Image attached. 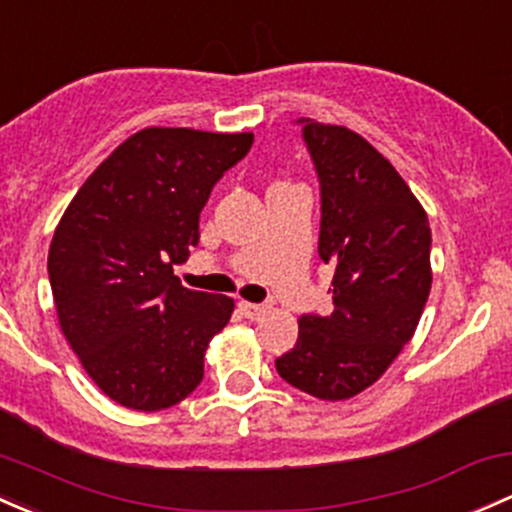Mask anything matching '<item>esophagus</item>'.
Wrapping results in <instances>:
<instances>
[{"label": "esophagus", "instance_id": "34e87169", "mask_svg": "<svg viewBox=\"0 0 512 512\" xmlns=\"http://www.w3.org/2000/svg\"><path fill=\"white\" fill-rule=\"evenodd\" d=\"M238 309H240V314L245 316V319L257 321V319H262L267 311H270V306H267V304H252V301H240Z\"/></svg>", "mask_w": 512, "mask_h": 512}]
</instances>
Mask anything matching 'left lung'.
Returning <instances> with one entry per match:
<instances>
[{
  "label": "left lung",
  "instance_id": "8db88e82",
  "mask_svg": "<svg viewBox=\"0 0 512 512\" xmlns=\"http://www.w3.org/2000/svg\"><path fill=\"white\" fill-rule=\"evenodd\" d=\"M321 186L319 257L333 311L304 314L277 373L319 400H348L390 368L432 289V230L395 166L348 127L299 120Z\"/></svg>",
  "mask_w": 512,
  "mask_h": 512
}]
</instances>
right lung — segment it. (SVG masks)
<instances>
[{"label":"right lung","mask_w":512,"mask_h":512,"mask_svg":"<svg viewBox=\"0 0 512 512\" xmlns=\"http://www.w3.org/2000/svg\"><path fill=\"white\" fill-rule=\"evenodd\" d=\"M252 139L142 129L88 176L53 233L58 324L85 373L122 407L166 410L201 385L203 355L235 301L181 287L174 265L198 245L213 186Z\"/></svg>","instance_id":"right-lung-1"}]
</instances>
